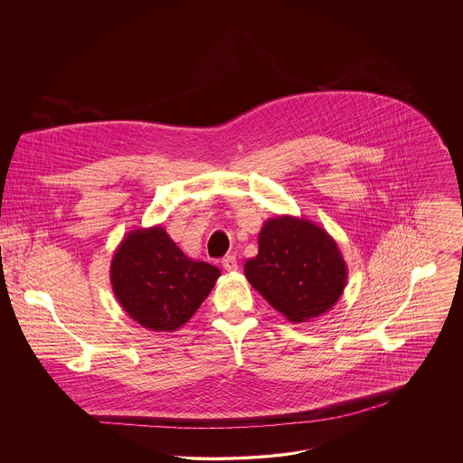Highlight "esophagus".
<instances>
[{
    "mask_svg": "<svg viewBox=\"0 0 463 463\" xmlns=\"http://www.w3.org/2000/svg\"><path fill=\"white\" fill-rule=\"evenodd\" d=\"M222 265H223L225 270H236L238 269V260H236L234 255H225L222 259Z\"/></svg>",
    "mask_w": 463,
    "mask_h": 463,
    "instance_id": "obj_1",
    "label": "esophagus"
}]
</instances>
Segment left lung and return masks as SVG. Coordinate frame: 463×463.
Instances as JSON below:
<instances>
[{
    "label": "left lung",
    "instance_id": "8db88e82",
    "mask_svg": "<svg viewBox=\"0 0 463 463\" xmlns=\"http://www.w3.org/2000/svg\"><path fill=\"white\" fill-rule=\"evenodd\" d=\"M244 276L291 323L328 312L347 285V265L330 234L304 217L265 221L259 253L246 260Z\"/></svg>",
    "mask_w": 463,
    "mask_h": 463
}]
</instances>
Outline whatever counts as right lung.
<instances>
[{"mask_svg": "<svg viewBox=\"0 0 463 463\" xmlns=\"http://www.w3.org/2000/svg\"><path fill=\"white\" fill-rule=\"evenodd\" d=\"M109 272L119 306L151 331L182 328L221 276L215 265L184 255L161 225L130 231L114 251Z\"/></svg>", "mask_w": 463, "mask_h": 463, "instance_id": "add662e5", "label": "right lung"}]
</instances>
